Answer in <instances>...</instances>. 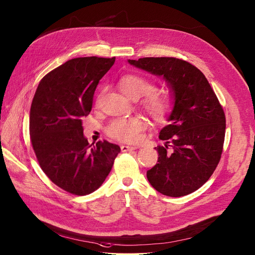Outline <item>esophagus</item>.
Listing matches in <instances>:
<instances>
[{"label":"esophagus","mask_w":255,"mask_h":255,"mask_svg":"<svg viewBox=\"0 0 255 255\" xmlns=\"http://www.w3.org/2000/svg\"><path fill=\"white\" fill-rule=\"evenodd\" d=\"M137 147H132V146H126V145H122L121 146V150L122 152H128V151H132V150H136Z\"/></svg>","instance_id":"obj_1"}]
</instances>
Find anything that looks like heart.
<instances>
[{"mask_svg": "<svg viewBox=\"0 0 255 255\" xmlns=\"http://www.w3.org/2000/svg\"><path fill=\"white\" fill-rule=\"evenodd\" d=\"M122 92L131 99H137L146 95L143 101L147 113L155 120H162L170 113L171 98L161 91H151L152 84L143 77L135 74L124 76L120 81ZM145 128V123L139 117L117 119L109 124L107 133L115 139L124 142H133L138 139L139 132Z\"/></svg>", "mask_w": 255, "mask_h": 255, "instance_id": "heart-1", "label": "heart"}]
</instances>
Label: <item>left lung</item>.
<instances>
[{"instance_id": "1", "label": "left lung", "mask_w": 255, "mask_h": 255, "mask_svg": "<svg viewBox=\"0 0 255 255\" xmlns=\"http://www.w3.org/2000/svg\"><path fill=\"white\" fill-rule=\"evenodd\" d=\"M128 62L160 76L174 96L169 125L159 132L157 163L147 171L155 190L169 197L189 195L213 175L225 137L224 110L203 73L174 57H145Z\"/></svg>"}]
</instances>
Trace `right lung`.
<instances>
[{
	"mask_svg": "<svg viewBox=\"0 0 255 255\" xmlns=\"http://www.w3.org/2000/svg\"><path fill=\"white\" fill-rule=\"evenodd\" d=\"M116 57L68 60L40 80L30 109V136L41 170L60 189L77 196L95 192L121 148L107 140L90 145L82 119L90 115L96 87Z\"/></svg>",
	"mask_w": 255,
	"mask_h": 255,
	"instance_id": "add662e5",
	"label": "right lung"
}]
</instances>
